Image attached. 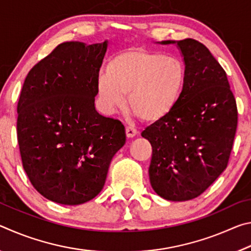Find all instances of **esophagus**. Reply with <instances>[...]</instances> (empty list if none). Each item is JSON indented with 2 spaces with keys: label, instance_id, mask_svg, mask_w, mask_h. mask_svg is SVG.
I'll use <instances>...</instances> for the list:
<instances>
[{
  "label": "esophagus",
  "instance_id": "1",
  "mask_svg": "<svg viewBox=\"0 0 251 251\" xmlns=\"http://www.w3.org/2000/svg\"><path fill=\"white\" fill-rule=\"evenodd\" d=\"M137 134V129L135 128L133 126H126V135L127 137L130 138V137H134V136Z\"/></svg>",
  "mask_w": 251,
  "mask_h": 251
}]
</instances>
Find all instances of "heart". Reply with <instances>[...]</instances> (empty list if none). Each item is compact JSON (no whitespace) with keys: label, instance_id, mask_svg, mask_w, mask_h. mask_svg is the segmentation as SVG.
<instances>
[{"label":"heart","instance_id":"obj_1","mask_svg":"<svg viewBox=\"0 0 251 251\" xmlns=\"http://www.w3.org/2000/svg\"><path fill=\"white\" fill-rule=\"evenodd\" d=\"M188 72L176 56L139 48L109 59L99 79V95L107 112L123 107L128 94L130 108L147 123H157L175 110L186 90Z\"/></svg>","mask_w":251,"mask_h":251}]
</instances>
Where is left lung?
Masks as SVG:
<instances>
[{
    "label": "left lung",
    "instance_id": "8db88e82",
    "mask_svg": "<svg viewBox=\"0 0 251 251\" xmlns=\"http://www.w3.org/2000/svg\"><path fill=\"white\" fill-rule=\"evenodd\" d=\"M175 43L163 41L161 44ZM188 72L175 110L143 130L152 154L150 179L157 195L184 201L201 195L226 169L238 110L226 72L201 42H177Z\"/></svg>",
    "mask_w": 251,
    "mask_h": 251
}]
</instances>
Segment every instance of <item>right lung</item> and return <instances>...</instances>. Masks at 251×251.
Listing matches in <instances>:
<instances>
[{"label":"right lung","instance_id":"add662e5","mask_svg":"<svg viewBox=\"0 0 251 251\" xmlns=\"http://www.w3.org/2000/svg\"><path fill=\"white\" fill-rule=\"evenodd\" d=\"M107 41L65 42L34 65L18 103L23 168L42 196L79 205L103 189L110 161L126 142L121 121L95 109Z\"/></svg>","mask_w":251,"mask_h":251}]
</instances>
